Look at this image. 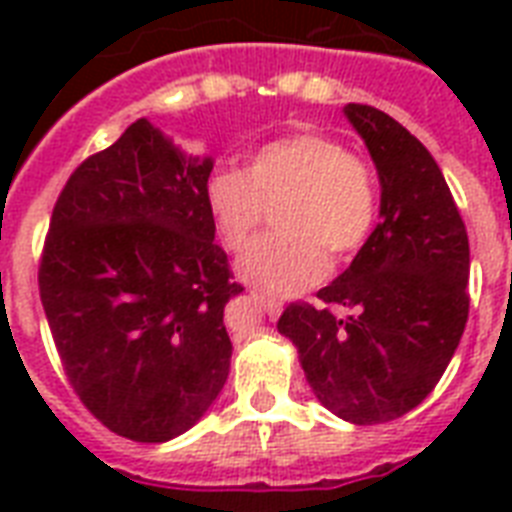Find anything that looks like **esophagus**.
Wrapping results in <instances>:
<instances>
[{
    "label": "esophagus",
    "mask_w": 512,
    "mask_h": 512,
    "mask_svg": "<svg viewBox=\"0 0 512 512\" xmlns=\"http://www.w3.org/2000/svg\"><path fill=\"white\" fill-rule=\"evenodd\" d=\"M252 297H255L257 303L263 305V311L268 313V316H279V313L284 311V303H281V300H276V297L263 295V292H252Z\"/></svg>",
    "instance_id": "34e87169"
}]
</instances>
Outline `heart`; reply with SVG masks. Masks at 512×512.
<instances>
[{
	"label": "heart",
	"mask_w": 512,
	"mask_h": 512,
	"mask_svg": "<svg viewBox=\"0 0 512 512\" xmlns=\"http://www.w3.org/2000/svg\"><path fill=\"white\" fill-rule=\"evenodd\" d=\"M207 207L225 247L239 252L276 209L279 231L241 255L239 276L271 295L305 289L364 247L377 220L372 167L324 132L300 130L265 143L244 172L217 170Z\"/></svg>",
	"instance_id": "heart-1"
}]
</instances>
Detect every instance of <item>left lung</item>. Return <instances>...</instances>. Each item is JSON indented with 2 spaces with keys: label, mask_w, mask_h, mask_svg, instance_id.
Masks as SVG:
<instances>
[{
  "label": "left lung",
  "mask_w": 512,
  "mask_h": 512,
  "mask_svg": "<svg viewBox=\"0 0 512 512\" xmlns=\"http://www.w3.org/2000/svg\"><path fill=\"white\" fill-rule=\"evenodd\" d=\"M380 175V223L329 287L324 305L292 303L279 332L329 412L377 425L436 388L468 321V231L436 159L380 108L348 103ZM329 304L351 313L335 317Z\"/></svg>",
  "instance_id": "obj_1"
}]
</instances>
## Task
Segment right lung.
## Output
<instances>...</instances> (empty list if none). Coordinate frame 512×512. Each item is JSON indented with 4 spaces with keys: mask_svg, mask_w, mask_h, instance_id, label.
Returning a JSON list of instances; mask_svg holds the SVG:
<instances>
[{
    "mask_svg": "<svg viewBox=\"0 0 512 512\" xmlns=\"http://www.w3.org/2000/svg\"><path fill=\"white\" fill-rule=\"evenodd\" d=\"M212 159L148 119L68 177L39 295L60 364L108 430L162 444L204 417L231 369L233 284L207 207Z\"/></svg>",
    "mask_w": 512,
    "mask_h": 512,
    "instance_id": "1",
    "label": "right lung"
}]
</instances>
